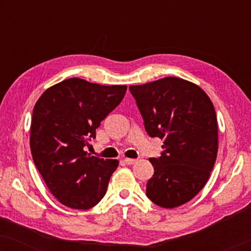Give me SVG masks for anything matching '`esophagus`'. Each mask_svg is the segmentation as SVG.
<instances>
[{
	"label": "esophagus",
	"mask_w": 251,
	"mask_h": 251,
	"mask_svg": "<svg viewBox=\"0 0 251 251\" xmlns=\"http://www.w3.org/2000/svg\"><path fill=\"white\" fill-rule=\"evenodd\" d=\"M125 162L126 164H129V166H131V164L137 162V160L136 159H129V157H126V159H125Z\"/></svg>",
	"instance_id": "1"
}]
</instances>
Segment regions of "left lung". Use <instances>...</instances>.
<instances>
[{"mask_svg":"<svg viewBox=\"0 0 251 251\" xmlns=\"http://www.w3.org/2000/svg\"><path fill=\"white\" fill-rule=\"evenodd\" d=\"M151 137L163 139L154 175L146 185L150 200L173 209L191 201L210 176L218 152V123L208 95L193 82L168 76L130 85Z\"/></svg>","mask_w":251,"mask_h":251,"instance_id":"obj_1","label":"left lung"}]
</instances>
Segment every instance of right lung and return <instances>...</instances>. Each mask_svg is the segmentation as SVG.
Here are the masks:
<instances>
[{"mask_svg": "<svg viewBox=\"0 0 251 251\" xmlns=\"http://www.w3.org/2000/svg\"><path fill=\"white\" fill-rule=\"evenodd\" d=\"M126 91V85L72 77L48 88L36 101L29 137L33 161L61 204L87 210L104 198L119 161L91 156L84 146Z\"/></svg>", "mask_w": 251, "mask_h": 251, "instance_id": "add662e5", "label": "right lung"}]
</instances>
